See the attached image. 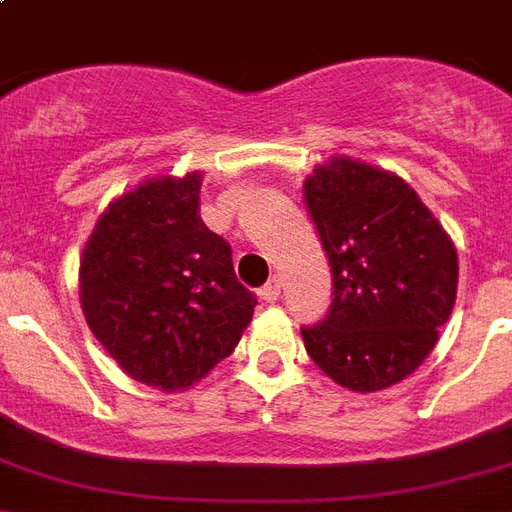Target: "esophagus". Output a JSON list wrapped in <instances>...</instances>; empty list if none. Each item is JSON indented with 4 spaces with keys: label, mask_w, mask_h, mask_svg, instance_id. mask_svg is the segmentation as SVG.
I'll return each instance as SVG.
<instances>
[{
    "label": "esophagus",
    "mask_w": 512,
    "mask_h": 512,
    "mask_svg": "<svg viewBox=\"0 0 512 512\" xmlns=\"http://www.w3.org/2000/svg\"><path fill=\"white\" fill-rule=\"evenodd\" d=\"M279 295H281V281L279 279H271L263 289H260V297H263L265 303H276V300H279Z\"/></svg>",
    "instance_id": "1"
}]
</instances>
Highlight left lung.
<instances>
[{"mask_svg":"<svg viewBox=\"0 0 512 512\" xmlns=\"http://www.w3.org/2000/svg\"><path fill=\"white\" fill-rule=\"evenodd\" d=\"M335 300L303 329L313 364L353 393L406 380L436 348L457 300V247L396 172L335 154L305 177Z\"/></svg>","mask_w":512,"mask_h":512,"instance_id":"8db88e82","label":"left lung"}]
</instances>
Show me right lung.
I'll use <instances>...</instances> for the list:
<instances>
[{
  "instance_id": "1",
  "label": "right lung",
  "mask_w": 512,
  "mask_h": 512,
  "mask_svg": "<svg viewBox=\"0 0 512 512\" xmlns=\"http://www.w3.org/2000/svg\"><path fill=\"white\" fill-rule=\"evenodd\" d=\"M199 170L154 175L100 212L79 257L87 327L135 382L180 393L239 345L255 295L199 215Z\"/></svg>"
}]
</instances>
